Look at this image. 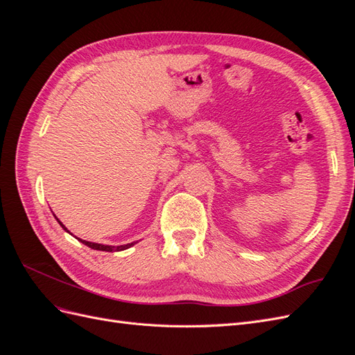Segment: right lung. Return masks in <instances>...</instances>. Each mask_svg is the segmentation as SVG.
<instances>
[{"label":"right lung","mask_w":355,"mask_h":355,"mask_svg":"<svg viewBox=\"0 0 355 355\" xmlns=\"http://www.w3.org/2000/svg\"><path fill=\"white\" fill-rule=\"evenodd\" d=\"M60 223V222H59ZM62 225V223H60ZM62 228L65 230L67 232H69L65 227L62 225ZM83 244H85L87 247H90V249H94V250H102V252H120V250H125L128 249V247L135 245V243H128V244H124V245H103V244H98V243H90V241H85V240H80Z\"/></svg>","instance_id":"1"}]
</instances>
